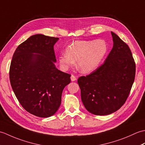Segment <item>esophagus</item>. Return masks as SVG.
Wrapping results in <instances>:
<instances>
[{
    "label": "esophagus",
    "instance_id": "esophagus-1",
    "mask_svg": "<svg viewBox=\"0 0 145 145\" xmlns=\"http://www.w3.org/2000/svg\"><path fill=\"white\" fill-rule=\"evenodd\" d=\"M70 78H71V80H72V82H73V81H75L76 80V76H75V75H71V77H70Z\"/></svg>",
    "mask_w": 145,
    "mask_h": 145
}]
</instances>
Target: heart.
I'll return each mask as SVG.
<instances>
[{
    "label": "heart",
    "mask_w": 145,
    "mask_h": 145,
    "mask_svg": "<svg viewBox=\"0 0 145 145\" xmlns=\"http://www.w3.org/2000/svg\"><path fill=\"white\" fill-rule=\"evenodd\" d=\"M107 50L106 43L103 40H75L58 57V61L63 70L72 67L76 61V69L81 73H88L99 67Z\"/></svg>",
    "instance_id": "1"
}]
</instances>
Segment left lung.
<instances>
[{"instance_id":"1","label":"left lung","mask_w":145,"mask_h":145,"mask_svg":"<svg viewBox=\"0 0 145 145\" xmlns=\"http://www.w3.org/2000/svg\"><path fill=\"white\" fill-rule=\"evenodd\" d=\"M113 46L103 64L78 79L81 98L89 112L107 115L119 110L130 94L136 72L130 48L112 32Z\"/></svg>"}]
</instances>
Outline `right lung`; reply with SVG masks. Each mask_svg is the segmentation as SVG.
<instances>
[{
    "instance_id": "obj_1",
    "label": "right lung",
    "mask_w": 145,
    "mask_h": 145,
    "mask_svg": "<svg viewBox=\"0 0 145 145\" xmlns=\"http://www.w3.org/2000/svg\"><path fill=\"white\" fill-rule=\"evenodd\" d=\"M58 40L42 34L30 37L18 46L10 63L9 78L17 100L27 112L41 118L57 112L63 88L71 81V75L55 65Z\"/></svg>"
}]
</instances>
